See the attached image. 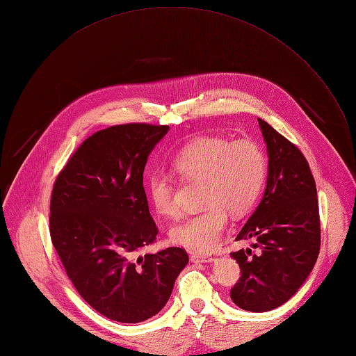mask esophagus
<instances>
[{"label":"esophagus","mask_w":356,"mask_h":356,"mask_svg":"<svg viewBox=\"0 0 356 356\" xmlns=\"http://www.w3.org/2000/svg\"><path fill=\"white\" fill-rule=\"evenodd\" d=\"M191 259L193 263H212L213 257L209 254H202V252H192Z\"/></svg>","instance_id":"obj_1"}]
</instances>
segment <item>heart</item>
<instances>
[{
	"instance_id": "obj_1",
	"label": "heart",
	"mask_w": 356,
	"mask_h": 356,
	"mask_svg": "<svg viewBox=\"0 0 356 356\" xmlns=\"http://www.w3.org/2000/svg\"><path fill=\"white\" fill-rule=\"evenodd\" d=\"M175 173L188 181H200L203 209L172 228V239L196 251L212 250L227 227L228 212L244 215L252 208L266 181L267 159L250 138L229 141L200 137L183 147L172 161ZM170 179L154 173L148 179V197L157 213H176Z\"/></svg>"
}]
</instances>
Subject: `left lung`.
<instances>
[{
    "instance_id": "1",
    "label": "left lung",
    "mask_w": 356,
    "mask_h": 356,
    "mask_svg": "<svg viewBox=\"0 0 356 356\" xmlns=\"http://www.w3.org/2000/svg\"><path fill=\"white\" fill-rule=\"evenodd\" d=\"M258 124L267 144V186L236 241L254 239L259 252L231 254L242 273L231 298L241 309L263 313L287 303L305 284L321 250V219L307 160L268 122L258 118Z\"/></svg>"
}]
</instances>
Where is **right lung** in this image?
<instances>
[{
    "mask_svg": "<svg viewBox=\"0 0 356 356\" xmlns=\"http://www.w3.org/2000/svg\"><path fill=\"white\" fill-rule=\"evenodd\" d=\"M167 125H114L86 138L53 186L50 236L83 300L111 321L140 323L168 302L189 257L179 247L137 257L159 234L143 186Z\"/></svg>",
    "mask_w": 356,
    "mask_h": 356,
    "instance_id": "add662e5",
    "label": "right lung"
}]
</instances>
